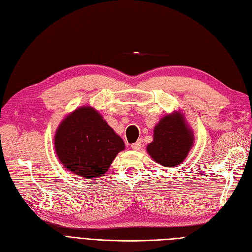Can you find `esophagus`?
<instances>
[{
    "label": "esophagus",
    "instance_id": "34e87169",
    "mask_svg": "<svg viewBox=\"0 0 252 252\" xmlns=\"http://www.w3.org/2000/svg\"><path fill=\"white\" fill-rule=\"evenodd\" d=\"M142 147V140H138L135 143L131 144V148L133 150H139Z\"/></svg>",
    "mask_w": 252,
    "mask_h": 252
}]
</instances>
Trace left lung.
<instances>
[{
	"label": "left lung",
	"mask_w": 252,
	"mask_h": 252,
	"mask_svg": "<svg viewBox=\"0 0 252 252\" xmlns=\"http://www.w3.org/2000/svg\"><path fill=\"white\" fill-rule=\"evenodd\" d=\"M154 132V142L148 145L147 151L157 163L175 167L184 161L192 147L193 138L180 113L163 118Z\"/></svg>",
	"instance_id": "obj_1"
}]
</instances>
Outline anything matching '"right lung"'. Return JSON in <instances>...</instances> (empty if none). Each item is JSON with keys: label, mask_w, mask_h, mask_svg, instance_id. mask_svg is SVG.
I'll list each match as a JSON object with an SVG mask.
<instances>
[{"label": "right lung", "mask_w": 252, "mask_h": 252, "mask_svg": "<svg viewBox=\"0 0 252 252\" xmlns=\"http://www.w3.org/2000/svg\"><path fill=\"white\" fill-rule=\"evenodd\" d=\"M55 147L65 168L94 179L108 170L125 144L96 110L81 107L60 124Z\"/></svg>", "instance_id": "right-lung-1"}]
</instances>
